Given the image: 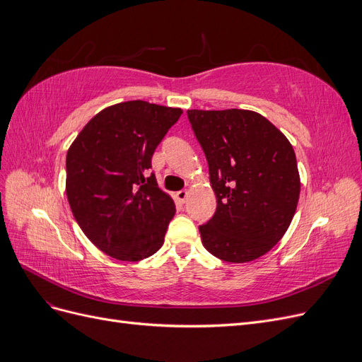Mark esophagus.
<instances>
[{"mask_svg": "<svg viewBox=\"0 0 362 362\" xmlns=\"http://www.w3.org/2000/svg\"><path fill=\"white\" fill-rule=\"evenodd\" d=\"M177 199H178L181 204H184L185 201L189 199V192H187V190H180V192H177Z\"/></svg>", "mask_w": 362, "mask_h": 362, "instance_id": "34e87169", "label": "esophagus"}]
</instances>
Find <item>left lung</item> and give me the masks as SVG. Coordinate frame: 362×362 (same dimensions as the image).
Segmentation results:
<instances>
[{"label":"left lung","instance_id":"1","mask_svg":"<svg viewBox=\"0 0 362 362\" xmlns=\"http://www.w3.org/2000/svg\"><path fill=\"white\" fill-rule=\"evenodd\" d=\"M210 170L217 208L199 226L204 247L228 262L254 261L275 246L298 206L300 178L288 139L259 113L187 110Z\"/></svg>","mask_w":362,"mask_h":362}]
</instances>
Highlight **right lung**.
<instances>
[{"label":"right lung","instance_id":"1","mask_svg":"<svg viewBox=\"0 0 362 362\" xmlns=\"http://www.w3.org/2000/svg\"><path fill=\"white\" fill-rule=\"evenodd\" d=\"M182 110L127 101L95 115L66 156V196L86 237L120 261L163 246L175 202L151 173V158Z\"/></svg>","mask_w":362,"mask_h":362}]
</instances>
